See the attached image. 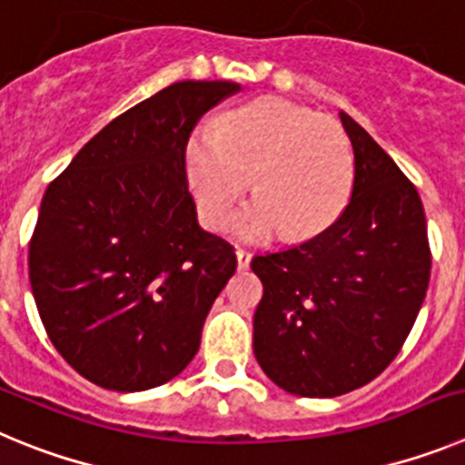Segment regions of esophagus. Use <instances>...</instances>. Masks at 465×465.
Listing matches in <instances>:
<instances>
[{"label":"esophagus","mask_w":465,"mask_h":465,"mask_svg":"<svg viewBox=\"0 0 465 465\" xmlns=\"http://www.w3.org/2000/svg\"><path fill=\"white\" fill-rule=\"evenodd\" d=\"M235 256H237V268L249 270V265H252V253L244 252V249H237Z\"/></svg>","instance_id":"34e87169"}]
</instances>
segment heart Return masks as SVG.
Listing matches in <instances>:
<instances>
[{
  "label": "heart",
  "instance_id": "heart-1",
  "mask_svg": "<svg viewBox=\"0 0 465 465\" xmlns=\"http://www.w3.org/2000/svg\"><path fill=\"white\" fill-rule=\"evenodd\" d=\"M188 186L203 219L223 228L252 176L256 200L235 221L244 240L283 235L300 242L331 228L347 207L354 155L338 123L283 100H256L232 111L219 130L188 142Z\"/></svg>",
  "mask_w": 465,
  "mask_h": 465
}]
</instances>
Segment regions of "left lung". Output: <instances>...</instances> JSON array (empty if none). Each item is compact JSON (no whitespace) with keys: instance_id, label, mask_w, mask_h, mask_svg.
Listing matches in <instances>:
<instances>
[{"instance_id":"1","label":"left lung","mask_w":465,"mask_h":465,"mask_svg":"<svg viewBox=\"0 0 465 465\" xmlns=\"http://www.w3.org/2000/svg\"><path fill=\"white\" fill-rule=\"evenodd\" d=\"M354 188L312 240L252 261L262 282L253 354L283 391L335 398L375 380L410 335L430 279L424 204L380 143L340 111Z\"/></svg>"}]
</instances>
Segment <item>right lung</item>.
Returning <instances> with one entry per match:
<instances>
[{
  "label": "right lung",
  "instance_id": "obj_1",
  "mask_svg": "<svg viewBox=\"0 0 465 465\" xmlns=\"http://www.w3.org/2000/svg\"><path fill=\"white\" fill-rule=\"evenodd\" d=\"M232 81H179L102 127L46 188L30 283L53 347L111 391L186 368L228 279L232 246L200 228L186 143Z\"/></svg>",
  "mask_w": 465,
  "mask_h": 465
}]
</instances>
